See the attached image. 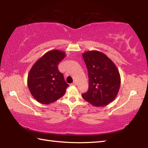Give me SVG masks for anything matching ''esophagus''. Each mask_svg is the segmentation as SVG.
<instances>
[{
  "label": "esophagus",
  "instance_id": "obj_1",
  "mask_svg": "<svg viewBox=\"0 0 148 148\" xmlns=\"http://www.w3.org/2000/svg\"><path fill=\"white\" fill-rule=\"evenodd\" d=\"M71 85H74V86H75V85H76V82L74 81V82H73V83H72V84H71Z\"/></svg>",
  "mask_w": 148,
  "mask_h": 148
}]
</instances>
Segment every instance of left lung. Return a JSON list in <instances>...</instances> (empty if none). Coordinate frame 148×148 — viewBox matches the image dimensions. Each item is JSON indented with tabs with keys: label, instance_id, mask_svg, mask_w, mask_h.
Masks as SVG:
<instances>
[{
	"label": "left lung",
	"instance_id": "left-lung-1",
	"mask_svg": "<svg viewBox=\"0 0 148 148\" xmlns=\"http://www.w3.org/2000/svg\"><path fill=\"white\" fill-rule=\"evenodd\" d=\"M87 66L88 90L82 97L95 107L107 106L117 96L121 83L116 65L105 53L90 50L82 54Z\"/></svg>",
	"mask_w": 148,
	"mask_h": 148
}]
</instances>
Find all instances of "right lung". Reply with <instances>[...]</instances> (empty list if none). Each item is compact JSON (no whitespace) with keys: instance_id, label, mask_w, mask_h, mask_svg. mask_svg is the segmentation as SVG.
<instances>
[{"instance_id":"add662e5","label":"right lung","mask_w":148,"mask_h":148,"mask_svg":"<svg viewBox=\"0 0 148 148\" xmlns=\"http://www.w3.org/2000/svg\"><path fill=\"white\" fill-rule=\"evenodd\" d=\"M66 57L64 51L52 50L40 58L29 71L27 83L31 95L40 103L48 105L65 95L69 85L58 65Z\"/></svg>"}]
</instances>
